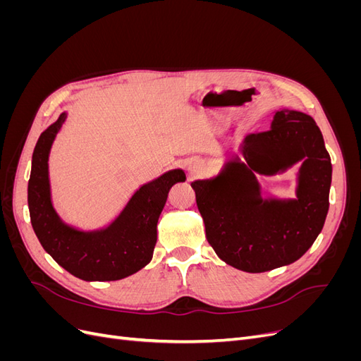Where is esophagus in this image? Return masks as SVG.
<instances>
[{"label": "esophagus", "mask_w": 361, "mask_h": 361, "mask_svg": "<svg viewBox=\"0 0 361 361\" xmlns=\"http://www.w3.org/2000/svg\"><path fill=\"white\" fill-rule=\"evenodd\" d=\"M204 170H206V167H204V164L202 161H192L188 166V173H190L191 178L202 176Z\"/></svg>", "instance_id": "esophagus-1"}]
</instances>
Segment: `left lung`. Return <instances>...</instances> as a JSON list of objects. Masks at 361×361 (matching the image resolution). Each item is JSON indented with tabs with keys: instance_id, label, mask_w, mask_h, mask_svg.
Returning a JSON list of instances; mask_svg holds the SVG:
<instances>
[{
	"instance_id": "1",
	"label": "left lung",
	"mask_w": 361,
	"mask_h": 361,
	"mask_svg": "<svg viewBox=\"0 0 361 361\" xmlns=\"http://www.w3.org/2000/svg\"><path fill=\"white\" fill-rule=\"evenodd\" d=\"M243 162L231 161L214 179L195 180V202L207 243L227 265L265 272L298 260L321 233L331 185V159L314 120L277 111L271 128L250 134ZM303 159L298 199L265 201L253 171L275 173Z\"/></svg>"
}]
</instances>
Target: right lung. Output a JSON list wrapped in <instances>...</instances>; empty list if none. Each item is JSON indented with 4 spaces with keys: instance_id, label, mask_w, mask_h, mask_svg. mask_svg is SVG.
<instances>
[{
    "instance_id": "obj_1",
    "label": "right lung",
    "mask_w": 361,
    "mask_h": 361,
    "mask_svg": "<svg viewBox=\"0 0 361 361\" xmlns=\"http://www.w3.org/2000/svg\"><path fill=\"white\" fill-rule=\"evenodd\" d=\"M66 113L40 134L32 152L28 180L31 226L48 255L72 276L85 281H113L145 268L157 244L158 218L174 183L185 180L182 170L164 173L143 185L116 220L102 231L81 232L64 224L51 203L48 157Z\"/></svg>"
}]
</instances>
